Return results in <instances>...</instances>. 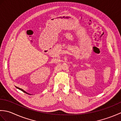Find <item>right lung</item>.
<instances>
[{
    "mask_svg": "<svg viewBox=\"0 0 121 121\" xmlns=\"http://www.w3.org/2000/svg\"><path fill=\"white\" fill-rule=\"evenodd\" d=\"M15 87H16V86H15ZM16 88H17V89H19V90H20V91H23L24 92H25V93H26V94H29V95H30V94L28 93V92H27L26 91H24L23 89H22L20 88H19V87H16Z\"/></svg>",
    "mask_w": 121,
    "mask_h": 121,
    "instance_id": "add662e5",
    "label": "right lung"
}]
</instances>
